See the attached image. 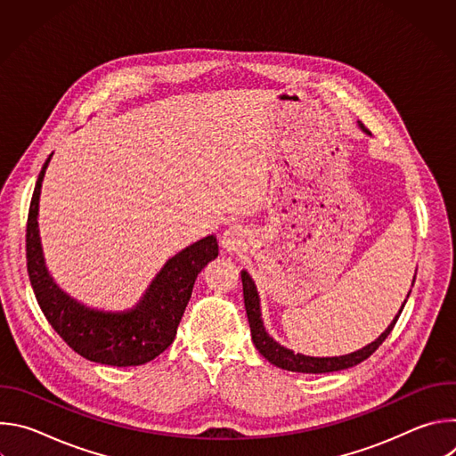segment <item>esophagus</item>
Returning <instances> with one entry per match:
<instances>
[{"label":"esophagus","instance_id":"obj_1","mask_svg":"<svg viewBox=\"0 0 456 456\" xmlns=\"http://www.w3.org/2000/svg\"><path fill=\"white\" fill-rule=\"evenodd\" d=\"M243 243V231L240 225H232L229 227L224 236H222V245L227 248V250H236L240 245Z\"/></svg>","mask_w":456,"mask_h":456}]
</instances>
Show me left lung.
<instances>
[{
	"mask_svg": "<svg viewBox=\"0 0 456 456\" xmlns=\"http://www.w3.org/2000/svg\"><path fill=\"white\" fill-rule=\"evenodd\" d=\"M241 285H243V301H245V310H247V317H248V324H250V336H252L254 346L257 348V352L262 354L269 362L276 364L278 368H283V370H289V371H299V373L339 371V370H346V368H352V366L362 362L364 359H368L386 341V338L389 336V332L394 330L395 322H397V319H399V315H401V312L404 308L403 306L399 310V315L386 329V332L380 334L379 339H375L373 343H370L362 350H357L354 354L341 355V357H308V355L294 354L292 350L278 345L273 338H269V334L264 329L262 319H259V315H262V314H259L257 290H256L254 281L250 280L248 273H245V271H241Z\"/></svg>",
	"mask_w": 456,
	"mask_h": 456,
	"instance_id": "left-lung-1",
	"label": "left lung"
}]
</instances>
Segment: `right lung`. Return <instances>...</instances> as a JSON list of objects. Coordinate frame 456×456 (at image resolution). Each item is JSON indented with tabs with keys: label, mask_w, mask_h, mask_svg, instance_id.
Wrapping results in <instances>:
<instances>
[{
	"label": "right lung",
	"mask_w": 456,
	"mask_h": 456,
	"mask_svg": "<svg viewBox=\"0 0 456 456\" xmlns=\"http://www.w3.org/2000/svg\"><path fill=\"white\" fill-rule=\"evenodd\" d=\"M50 157L37 176L27 218V271L36 299L52 329L85 359L110 366L144 364L173 343L194 280L218 256V241L208 236L173 256L132 310L104 312L79 305L57 289L43 262L37 206Z\"/></svg>",
	"instance_id": "right-lung-1"
}]
</instances>
